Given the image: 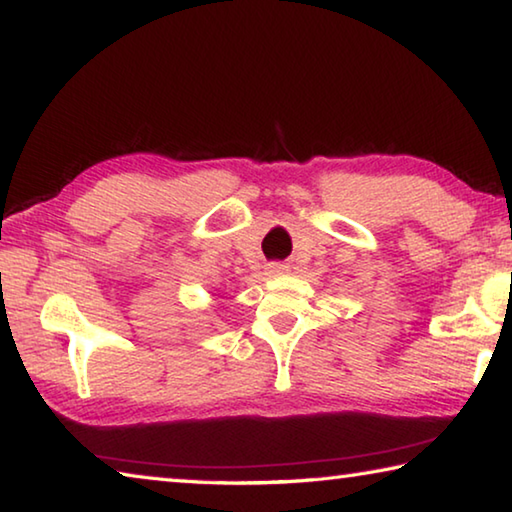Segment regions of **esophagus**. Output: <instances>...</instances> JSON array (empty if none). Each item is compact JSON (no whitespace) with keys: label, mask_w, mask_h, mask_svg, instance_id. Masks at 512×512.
<instances>
[{"label":"esophagus","mask_w":512,"mask_h":512,"mask_svg":"<svg viewBox=\"0 0 512 512\" xmlns=\"http://www.w3.org/2000/svg\"><path fill=\"white\" fill-rule=\"evenodd\" d=\"M282 273H289L287 264H271V266H268V275H282Z\"/></svg>","instance_id":"1"}]
</instances>
